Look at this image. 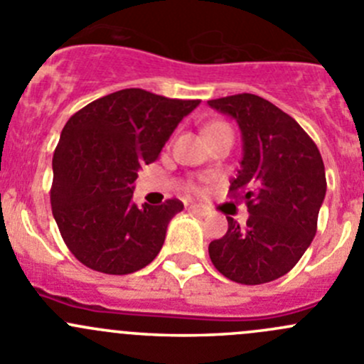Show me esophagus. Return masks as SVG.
I'll return each instance as SVG.
<instances>
[{
	"label": "esophagus",
	"instance_id": "1",
	"mask_svg": "<svg viewBox=\"0 0 364 364\" xmlns=\"http://www.w3.org/2000/svg\"><path fill=\"white\" fill-rule=\"evenodd\" d=\"M188 210L193 211V213L200 215V217H206V215L210 213V210H208L206 206H200V204H190Z\"/></svg>",
	"mask_w": 364,
	"mask_h": 364
}]
</instances>
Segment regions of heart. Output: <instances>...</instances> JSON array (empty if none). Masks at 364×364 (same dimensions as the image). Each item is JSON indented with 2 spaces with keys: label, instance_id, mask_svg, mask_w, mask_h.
<instances>
[{
  "label": "heart",
  "instance_id": "1",
  "mask_svg": "<svg viewBox=\"0 0 364 364\" xmlns=\"http://www.w3.org/2000/svg\"><path fill=\"white\" fill-rule=\"evenodd\" d=\"M213 126H218V124H213ZM213 126H210V128H208V132H210V129H211V128H213Z\"/></svg>",
  "mask_w": 364,
  "mask_h": 364
}]
</instances>
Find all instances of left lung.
Masks as SVG:
<instances>
[{
    "label": "left lung",
    "mask_w": 364,
    "mask_h": 364,
    "mask_svg": "<svg viewBox=\"0 0 364 364\" xmlns=\"http://www.w3.org/2000/svg\"><path fill=\"white\" fill-rule=\"evenodd\" d=\"M238 122L243 158L229 196L245 200L243 228L228 217V232L208 247L222 276L240 284L279 279L311 245L326 197L320 151L299 122L254 94L208 101Z\"/></svg>",
    "instance_id": "left-lung-1"
}]
</instances>
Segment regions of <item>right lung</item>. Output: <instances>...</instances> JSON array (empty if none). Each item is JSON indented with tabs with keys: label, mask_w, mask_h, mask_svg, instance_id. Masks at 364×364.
I'll list each match as a JSON object with an SVG mask.
<instances>
[{
	"label": "right lung",
	"mask_w": 364,
	"mask_h": 364,
	"mask_svg": "<svg viewBox=\"0 0 364 364\" xmlns=\"http://www.w3.org/2000/svg\"><path fill=\"white\" fill-rule=\"evenodd\" d=\"M199 100H171L124 88L88 103L63 126L53 154L51 210L80 263L124 276L160 252L179 199L133 204V183L153 164Z\"/></svg>",
	"instance_id": "1"
}]
</instances>
